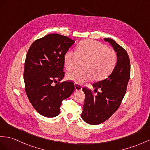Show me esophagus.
<instances>
[{
  "instance_id": "34e87169",
  "label": "esophagus",
  "mask_w": 150,
  "mask_h": 150,
  "mask_svg": "<svg viewBox=\"0 0 150 150\" xmlns=\"http://www.w3.org/2000/svg\"><path fill=\"white\" fill-rule=\"evenodd\" d=\"M74 86H75V90H76L79 91V90H82L81 86L80 85H79L78 83H74Z\"/></svg>"
}]
</instances>
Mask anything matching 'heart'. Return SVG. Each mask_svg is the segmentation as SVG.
Returning a JSON list of instances; mask_svg holds the SVG:
<instances>
[{
  "label": "heart",
  "instance_id": "b5f03b06",
  "mask_svg": "<svg viewBox=\"0 0 150 150\" xmlns=\"http://www.w3.org/2000/svg\"><path fill=\"white\" fill-rule=\"evenodd\" d=\"M79 59L88 60L85 71L74 70L67 72L70 81L81 84L92 78L101 80L110 74L117 62V55L108 47L95 40H85L77 46V51L69 50L65 53L64 64L67 70L77 66Z\"/></svg>",
  "mask_w": 150,
  "mask_h": 150
}]
</instances>
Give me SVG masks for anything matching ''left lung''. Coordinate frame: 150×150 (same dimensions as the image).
Segmentation results:
<instances>
[{
    "mask_svg": "<svg viewBox=\"0 0 150 150\" xmlns=\"http://www.w3.org/2000/svg\"><path fill=\"white\" fill-rule=\"evenodd\" d=\"M104 40L110 43L116 52L117 62L106 79L92 85L94 92L100 90L97 96H93L92 92L86 88H83L85 99L81 116L84 121L90 125L103 123L114 114L125 96L130 79V63L125 50L110 38Z\"/></svg>",
    "mask_w": 150,
    "mask_h": 150,
    "instance_id": "8db88e82",
    "label": "left lung"
}]
</instances>
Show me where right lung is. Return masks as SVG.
<instances>
[{
  "label": "right lung",
  "mask_w": 150,
  "mask_h": 150,
  "mask_svg": "<svg viewBox=\"0 0 150 150\" xmlns=\"http://www.w3.org/2000/svg\"><path fill=\"white\" fill-rule=\"evenodd\" d=\"M74 42L66 36L51 34L36 40L28 51L23 74L25 91L33 107L45 117L59 115L62 101L74 91L72 81L58 83L64 77L65 54Z\"/></svg>",
  "instance_id": "1"
}]
</instances>
